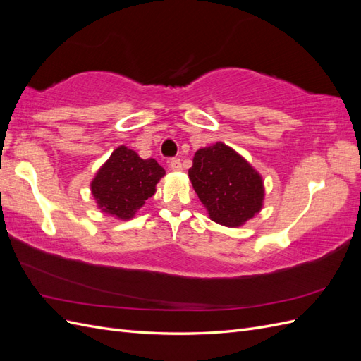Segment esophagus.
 Returning a JSON list of instances; mask_svg holds the SVG:
<instances>
[{"instance_id": "obj_1", "label": "esophagus", "mask_w": 361, "mask_h": 361, "mask_svg": "<svg viewBox=\"0 0 361 361\" xmlns=\"http://www.w3.org/2000/svg\"><path fill=\"white\" fill-rule=\"evenodd\" d=\"M170 169H171L173 171H180V170H182V162H180V159H178V158L171 159V161H170Z\"/></svg>"}]
</instances>
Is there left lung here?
Returning <instances> with one entry per match:
<instances>
[{"label":"left lung","mask_w":361,"mask_h":361,"mask_svg":"<svg viewBox=\"0 0 361 361\" xmlns=\"http://www.w3.org/2000/svg\"><path fill=\"white\" fill-rule=\"evenodd\" d=\"M188 176L207 215L221 226H243L264 206L260 173L221 141L195 152Z\"/></svg>","instance_id":"obj_1"}]
</instances>
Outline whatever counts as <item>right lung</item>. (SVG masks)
Here are the masks:
<instances>
[{
  "mask_svg": "<svg viewBox=\"0 0 361 361\" xmlns=\"http://www.w3.org/2000/svg\"><path fill=\"white\" fill-rule=\"evenodd\" d=\"M164 174L154 158L143 159L135 150L118 146L96 171L90 191L104 214L126 221L157 192Z\"/></svg>",
  "mask_w": 361,
  "mask_h": 361,
  "instance_id": "obj_1",
  "label": "right lung"
}]
</instances>
